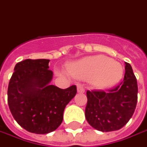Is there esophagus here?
Wrapping results in <instances>:
<instances>
[{
    "label": "esophagus",
    "instance_id": "obj_1",
    "mask_svg": "<svg viewBox=\"0 0 147 147\" xmlns=\"http://www.w3.org/2000/svg\"><path fill=\"white\" fill-rule=\"evenodd\" d=\"M84 91H85V89H84V87L82 84H77V92L78 93L83 94V93H84Z\"/></svg>",
    "mask_w": 147,
    "mask_h": 147
}]
</instances>
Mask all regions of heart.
<instances>
[{
    "instance_id": "obj_1",
    "label": "heart",
    "mask_w": 147,
    "mask_h": 147,
    "mask_svg": "<svg viewBox=\"0 0 147 147\" xmlns=\"http://www.w3.org/2000/svg\"><path fill=\"white\" fill-rule=\"evenodd\" d=\"M69 72L76 78L89 79L98 89L113 86L123 76V67L118 62L104 55L85 57L68 66Z\"/></svg>"
}]
</instances>
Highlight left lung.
I'll use <instances>...</instances> for the list:
<instances>
[{
  "mask_svg": "<svg viewBox=\"0 0 147 147\" xmlns=\"http://www.w3.org/2000/svg\"><path fill=\"white\" fill-rule=\"evenodd\" d=\"M138 82L131 65L125 63L123 80L113 89L88 90L85 118L102 132L119 130L133 116L138 102Z\"/></svg>",
  "mask_w": 147,
  "mask_h": 147,
  "instance_id": "left-lung-1",
  "label": "left lung"
}]
</instances>
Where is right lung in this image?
Listing matches in <instances>:
<instances>
[{"mask_svg":"<svg viewBox=\"0 0 147 147\" xmlns=\"http://www.w3.org/2000/svg\"><path fill=\"white\" fill-rule=\"evenodd\" d=\"M49 59H26L14 67L8 86V105L14 119L30 133L45 134L63 122L66 106L76 86L60 89L49 84L53 71Z\"/></svg>","mask_w":147,"mask_h":147,"instance_id":"obj_1","label":"right lung"}]
</instances>
